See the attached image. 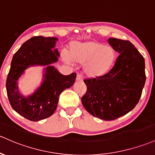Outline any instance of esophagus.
Returning a JSON list of instances; mask_svg holds the SVG:
<instances>
[{
    "instance_id": "34e87169",
    "label": "esophagus",
    "mask_w": 155,
    "mask_h": 155,
    "mask_svg": "<svg viewBox=\"0 0 155 155\" xmlns=\"http://www.w3.org/2000/svg\"><path fill=\"white\" fill-rule=\"evenodd\" d=\"M83 80H84V78H83L82 74H77V78H76V81H83Z\"/></svg>"
}]
</instances>
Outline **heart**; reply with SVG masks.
Returning a JSON list of instances; mask_svg holds the SVG:
<instances>
[{"instance_id":"heart-1","label":"heart","mask_w":155,"mask_h":155,"mask_svg":"<svg viewBox=\"0 0 155 155\" xmlns=\"http://www.w3.org/2000/svg\"><path fill=\"white\" fill-rule=\"evenodd\" d=\"M63 59L68 64L74 61L85 65V71L88 75L100 78L110 70L117 59V52L110 46L89 41L71 44L70 55L63 53Z\"/></svg>"}]
</instances>
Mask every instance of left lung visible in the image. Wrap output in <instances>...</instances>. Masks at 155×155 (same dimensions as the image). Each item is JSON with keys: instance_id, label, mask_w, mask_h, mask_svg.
I'll return each instance as SVG.
<instances>
[{"instance_id": "obj_1", "label": "left lung", "mask_w": 155, "mask_h": 155, "mask_svg": "<svg viewBox=\"0 0 155 155\" xmlns=\"http://www.w3.org/2000/svg\"><path fill=\"white\" fill-rule=\"evenodd\" d=\"M108 41L120 53L115 64L102 77L84 80L87 90L81 101L94 117L113 120L135 107L146 77L144 58L130 41L114 38Z\"/></svg>"}]
</instances>
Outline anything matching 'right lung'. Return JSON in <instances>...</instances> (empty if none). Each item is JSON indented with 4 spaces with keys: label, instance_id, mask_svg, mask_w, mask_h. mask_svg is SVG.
<instances>
[{
    "label": "right lung",
    "instance_id": "right-lung-1",
    "mask_svg": "<svg viewBox=\"0 0 155 155\" xmlns=\"http://www.w3.org/2000/svg\"><path fill=\"white\" fill-rule=\"evenodd\" d=\"M58 38L35 36L23 44L15 53L6 78V88L12 108L21 116L31 121L50 117L56 110L61 93L71 87L76 79V73L69 75L60 74L54 66L59 53L52 50ZM34 64L46 65L45 80L38 90L27 98L18 92L17 81L26 68Z\"/></svg>",
    "mask_w": 155,
    "mask_h": 155
}]
</instances>
